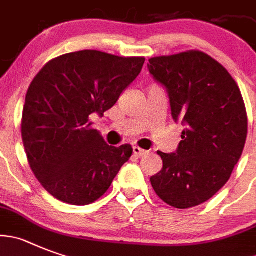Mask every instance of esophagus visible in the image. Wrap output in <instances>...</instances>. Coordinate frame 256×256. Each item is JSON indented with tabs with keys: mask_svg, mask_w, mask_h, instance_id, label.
<instances>
[{
	"mask_svg": "<svg viewBox=\"0 0 256 256\" xmlns=\"http://www.w3.org/2000/svg\"><path fill=\"white\" fill-rule=\"evenodd\" d=\"M133 154H134L137 157H142V156H144V154H147V151H146V150H142L140 147L134 146V147H133Z\"/></svg>",
	"mask_w": 256,
	"mask_h": 256,
	"instance_id": "obj_1",
	"label": "esophagus"
}]
</instances>
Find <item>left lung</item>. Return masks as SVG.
I'll list each match as a JSON object with an SVG mask.
<instances>
[{
	"instance_id": "1",
	"label": "left lung",
	"mask_w": 256,
	"mask_h": 256,
	"mask_svg": "<svg viewBox=\"0 0 256 256\" xmlns=\"http://www.w3.org/2000/svg\"><path fill=\"white\" fill-rule=\"evenodd\" d=\"M148 62L150 74L168 90L172 119L185 126L176 152H157L164 166L151 176L152 188L171 207H196L228 182L240 160L248 136L245 102L228 71L203 52Z\"/></svg>"
}]
</instances>
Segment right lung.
Segmentation results:
<instances>
[{
  "mask_svg": "<svg viewBox=\"0 0 256 256\" xmlns=\"http://www.w3.org/2000/svg\"><path fill=\"white\" fill-rule=\"evenodd\" d=\"M144 57L80 50L49 60L30 84L21 136L32 172L49 194L72 206L104 196L130 144L109 146L90 116H102L137 78Z\"/></svg>",
  "mask_w": 256,
  "mask_h": 256,
  "instance_id": "obj_1",
  "label": "right lung"
}]
</instances>
